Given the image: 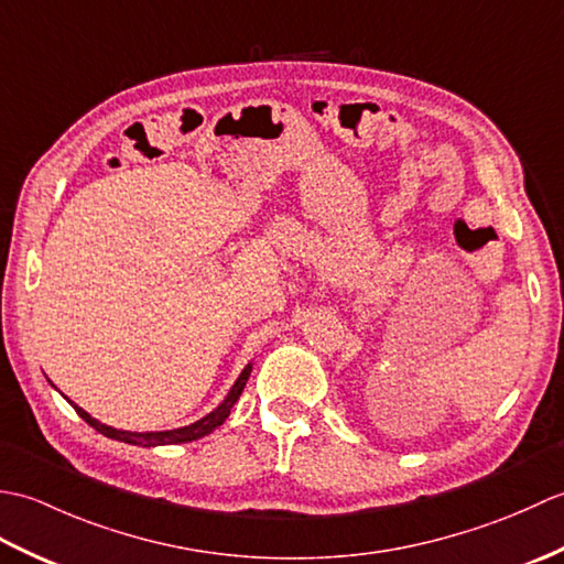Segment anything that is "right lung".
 Instances as JSON below:
<instances>
[{
    "mask_svg": "<svg viewBox=\"0 0 564 564\" xmlns=\"http://www.w3.org/2000/svg\"><path fill=\"white\" fill-rule=\"evenodd\" d=\"M249 373H251V364L245 366L242 373H239V378L235 380L232 390L227 392V398L215 406V410L210 414H206L203 419H198V422L188 424V426H182V429H172V431H123V429H113V426H106L101 422H97L91 414H87L82 410V406H77L75 402H69L72 406H75L77 414L87 422L89 426H94L99 431V434L109 436L113 441H123V443H133V446H142V448H150V446H172V443H188V441H196V438H203L208 436L210 431L218 429L227 416H230V410L235 406V402L239 400V394H242L247 380H249Z\"/></svg>",
    "mask_w": 564,
    "mask_h": 564,
    "instance_id": "add662e5",
    "label": "right lung"
}]
</instances>
